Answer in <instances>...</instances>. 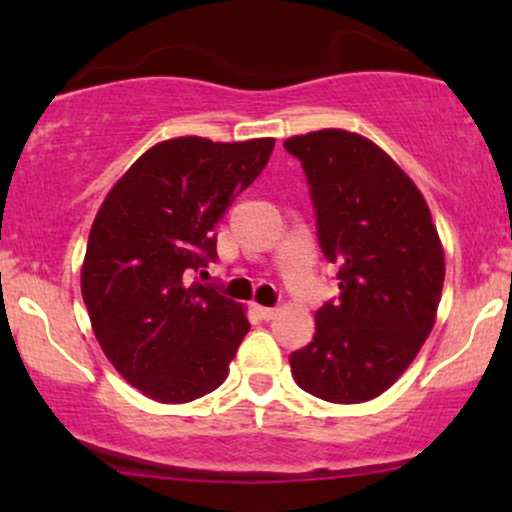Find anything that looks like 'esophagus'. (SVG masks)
Wrapping results in <instances>:
<instances>
[{
    "label": "esophagus",
    "mask_w": 512,
    "mask_h": 512,
    "mask_svg": "<svg viewBox=\"0 0 512 512\" xmlns=\"http://www.w3.org/2000/svg\"><path fill=\"white\" fill-rule=\"evenodd\" d=\"M257 313H260L262 320H274L276 313H279V308H264V305H257Z\"/></svg>",
    "instance_id": "obj_1"
}]
</instances>
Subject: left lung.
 <instances>
[{
	"label": "left lung",
	"instance_id": "obj_1",
	"mask_svg": "<svg viewBox=\"0 0 512 512\" xmlns=\"http://www.w3.org/2000/svg\"><path fill=\"white\" fill-rule=\"evenodd\" d=\"M315 209L317 243L337 264L339 298L315 313V337L289 356L310 395L358 404L385 392L433 330L445 257L424 197L368 139L344 129L291 137Z\"/></svg>",
	"mask_w": 512,
	"mask_h": 512
}]
</instances>
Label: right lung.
<instances>
[{
  "label": "right lung",
  "mask_w": 512,
  "mask_h": 512,
  "mask_svg": "<svg viewBox=\"0 0 512 512\" xmlns=\"http://www.w3.org/2000/svg\"><path fill=\"white\" fill-rule=\"evenodd\" d=\"M274 139L156 144L105 197L81 269L98 344L117 373L163 404L209 395L250 330L214 284L216 223L272 156ZM197 279V276H195Z\"/></svg>",
  "instance_id": "1"
}]
</instances>
